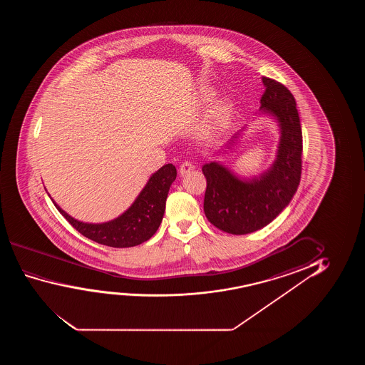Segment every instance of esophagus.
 <instances>
[{"instance_id":"34e87169","label":"esophagus","mask_w":365,"mask_h":365,"mask_svg":"<svg viewBox=\"0 0 365 365\" xmlns=\"http://www.w3.org/2000/svg\"><path fill=\"white\" fill-rule=\"evenodd\" d=\"M193 170H195V165H192L190 162H183L180 167V175L185 177V175H188Z\"/></svg>"}]
</instances>
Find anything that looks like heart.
<instances>
[{
    "label": "heart",
    "mask_w": 365,
    "mask_h": 365,
    "mask_svg": "<svg viewBox=\"0 0 365 365\" xmlns=\"http://www.w3.org/2000/svg\"><path fill=\"white\" fill-rule=\"evenodd\" d=\"M210 97H212L210 93H205V100H210ZM225 110H227V108H225V105H220L215 108L213 115H210L208 123L205 125V135H210L212 133H215V130H218L222 120L225 118Z\"/></svg>",
    "instance_id": "1"
}]
</instances>
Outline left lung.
<instances>
[{
    "label": "left lung",
    "instance_id": "left-lung-1",
    "mask_svg": "<svg viewBox=\"0 0 365 365\" xmlns=\"http://www.w3.org/2000/svg\"><path fill=\"white\" fill-rule=\"evenodd\" d=\"M265 91L260 113L274 117L280 140L274 163L253 178H240L218 162L202 167L207 178L205 213L218 230L230 235H248L269 225L298 190L302 175L303 137L299 115L290 91L277 81L263 77ZM240 132L230 143L235 145Z\"/></svg>",
    "mask_w": 365,
    "mask_h": 365
}]
</instances>
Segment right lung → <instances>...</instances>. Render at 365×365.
<instances>
[{"mask_svg":"<svg viewBox=\"0 0 365 365\" xmlns=\"http://www.w3.org/2000/svg\"><path fill=\"white\" fill-rule=\"evenodd\" d=\"M177 177V170L173 165H163L140 190L130 208L113 220L105 223H83L72 218L60 205L56 208L68 220L76 230L86 238L100 245L113 248H128L140 245L155 235L165 215V200L168 190Z\"/></svg>","mask_w":365,"mask_h":365,"instance_id":"1","label":"right lung"}]
</instances>
